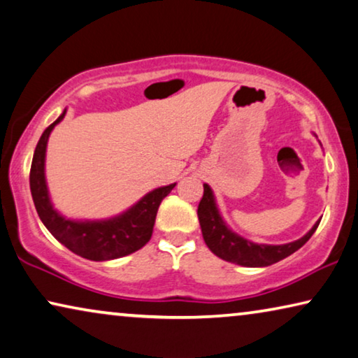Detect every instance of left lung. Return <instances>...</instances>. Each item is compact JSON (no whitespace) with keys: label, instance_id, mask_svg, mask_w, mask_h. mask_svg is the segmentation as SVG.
I'll list each match as a JSON object with an SVG mask.
<instances>
[{"label":"left lung","instance_id":"left-lung-1","mask_svg":"<svg viewBox=\"0 0 358 358\" xmlns=\"http://www.w3.org/2000/svg\"><path fill=\"white\" fill-rule=\"evenodd\" d=\"M197 217H199V225L202 231V238L213 254L227 262L243 265V266H268L271 264L280 262L287 255L294 254L301 249L320 225L317 222L312 230L303 234L297 241L287 244H257L244 239L239 234L233 233L218 212L215 197L209 185H204V196L197 207Z\"/></svg>","mask_w":358,"mask_h":358}]
</instances>
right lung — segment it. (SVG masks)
Listing matches in <instances>:
<instances>
[{"instance_id": "add662e5", "label": "right lung", "mask_w": 358, "mask_h": 358, "mask_svg": "<svg viewBox=\"0 0 358 358\" xmlns=\"http://www.w3.org/2000/svg\"><path fill=\"white\" fill-rule=\"evenodd\" d=\"M64 115H66V109L57 117L56 122H52L43 131L38 145L35 148L34 161L30 167V191L35 209L48 231L80 257L94 260V262L125 257V255L141 249L151 239L159 206L177 183L151 191L124 213L106 218V220L82 222L62 217L52 207L50 193H48L45 157L50 133L64 119Z\"/></svg>"}]
</instances>
